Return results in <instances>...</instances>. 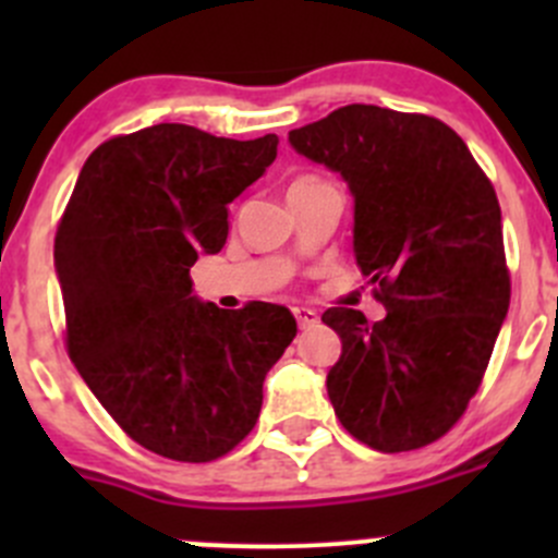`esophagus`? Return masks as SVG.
<instances>
[{
  "mask_svg": "<svg viewBox=\"0 0 558 558\" xmlns=\"http://www.w3.org/2000/svg\"><path fill=\"white\" fill-rule=\"evenodd\" d=\"M294 318L300 329H311V326L318 324V313L311 311V307H294Z\"/></svg>",
  "mask_w": 558,
  "mask_h": 558,
  "instance_id": "obj_1",
  "label": "esophagus"
}]
</instances>
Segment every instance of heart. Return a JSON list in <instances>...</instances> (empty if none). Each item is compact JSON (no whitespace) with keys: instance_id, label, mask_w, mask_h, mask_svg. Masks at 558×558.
I'll use <instances>...</instances> for the list:
<instances>
[{"instance_id":"obj_1","label":"heart","mask_w":558,"mask_h":558,"mask_svg":"<svg viewBox=\"0 0 558 558\" xmlns=\"http://www.w3.org/2000/svg\"><path fill=\"white\" fill-rule=\"evenodd\" d=\"M311 180H315V178H300V180H294V185L296 183H311Z\"/></svg>"}]
</instances>
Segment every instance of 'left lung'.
<instances>
[{
	"instance_id": "1",
	"label": "left lung",
	"mask_w": 558,
	"mask_h": 558,
	"mask_svg": "<svg viewBox=\"0 0 558 558\" xmlns=\"http://www.w3.org/2000/svg\"><path fill=\"white\" fill-rule=\"evenodd\" d=\"M353 194V253L386 318L329 307L340 424L384 453L440 440L464 415L510 307L502 213L464 140L432 116L345 105L289 132Z\"/></svg>"
}]
</instances>
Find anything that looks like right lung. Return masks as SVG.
<instances>
[{
  "label": "right lung",
  "mask_w": 558,
  "mask_h": 558,
  "mask_svg": "<svg viewBox=\"0 0 558 558\" xmlns=\"http://www.w3.org/2000/svg\"><path fill=\"white\" fill-rule=\"evenodd\" d=\"M278 137H213L156 123L99 145L77 174L53 262L66 351L116 424L148 451L213 461L256 426L264 378L296 337L283 305L221 311L189 269L218 253L238 199Z\"/></svg>",
  "instance_id": "1"
}]
</instances>
